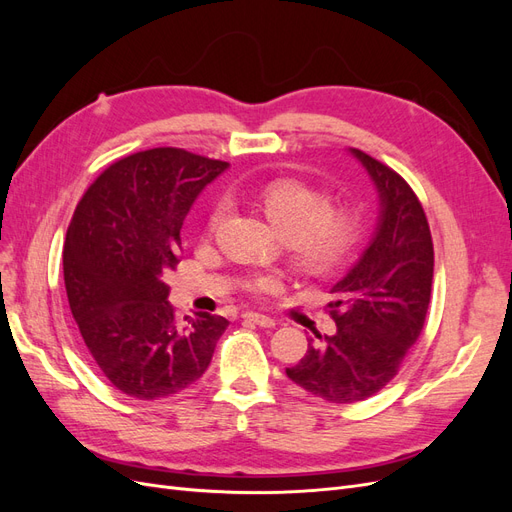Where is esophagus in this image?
Wrapping results in <instances>:
<instances>
[{
    "label": "esophagus",
    "instance_id": "esophagus-1",
    "mask_svg": "<svg viewBox=\"0 0 512 512\" xmlns=\"http://www.w3.org/2000/svg\"><path fill=\"white\" fill-rule=\"evenodd\" d=\"M243 320L247 322H254V324H260V327H275V320L265 316V314H258V312H245L241 314Z\"/></svg>",
    "mask_w": 512,
    "mask_h": 512
}]
</instances>
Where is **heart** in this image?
<instances>
[{
    "label": "heart",
    "instance_id": "heart-1",
    "mask_svg": "<svg viewBox=\"0 0 512 512\" xmlns=\"http://www.w3.org/2000/svg\"><path fill=\"white\" fill-rule=\"evenodd\" d=\"M254 194L284 237H288L294 258L305 269L329 271L342 265L361 241V213L346 205H333L327 192L305 181L271 179ZM226 215V200H215L207 218V230L218 232ZM245 288L254 294H267L280 288V277L258 273L245 282Z\"/></svg>",
    "mask_w": 512,
    "mask_h": 512
}]
</instances>
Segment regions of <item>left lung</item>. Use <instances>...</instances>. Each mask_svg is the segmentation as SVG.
<instances>
[{"mask_svg":"<svg viewBox=\"0 0 512 512\" xmlns=\"http://www.w3.org/2000/svg\"><path fill=\"white\" fill-rule=\"evenodd\" d=\"M380 192L374 241L333 288V335L309 339L286 367L301 389L331 404H356L389 384L423 331L433 280V241L425 209L391 166L352 149Z\"/></svg>","mask_w":512,"mask_h":512,"instance_id":"left-lung-1","label":"left lung"}]
</instances>
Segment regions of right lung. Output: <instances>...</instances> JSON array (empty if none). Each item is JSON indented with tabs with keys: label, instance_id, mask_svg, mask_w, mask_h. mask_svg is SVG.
Segmentation results:
<instances>
[{
	"label": "right lung",
	"instance_id": "add662e5",
	"mask_svg": "<svg viewBox=\"0 0 512 512\" xmlns=\"http://www.w3.org/2000/svg\"><path fill=\"white\" fill-rule=\"evenodd\" d=\"M226 166L179 147L138 151L108 166L76 205L64 243L68 303L96 365L128 397L188 389L228 327L207 312L181 320L164 282L181 260L194 198Z\"/></svg>",
	"mask_w": 512,
	"mask_h": 512
}]
</instances>
